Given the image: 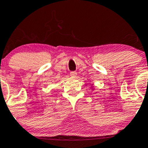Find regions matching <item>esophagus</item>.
I'll list each match as a JSON object with an SVG mask.
<instances>
[{
  "label": "esophagus",
  "mask_w": 148,
  "mask_h": 148,
  "mask_svg": "<svg viewBox=\"0 0 148 148\" xmlns=\"http://www.w3.org/2000/svg\"><path fill=\"white\" fill-rule=\"evenodd\" d=\"M70 75L73 77H76L77 74V72H75V71H71V72H70Z\"/></svg>",
  "instance_id": "esophagus-1"
}]
</instances>
